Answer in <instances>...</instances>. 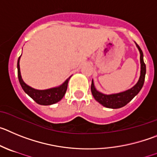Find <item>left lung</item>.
Returning <instances> with one entry per match:
<instances>
[{
  "mask_svg": "<svg viewBox=\"0 0 157 157\" xmlns=\"http://www.w3.org/2000/svg\"><path fill=\"white\" fill-rule=\"evenodd\" d=\"M136 45L139 52H140L141 75L138 83L132 88L129 89V90L126 91H124V92L119 93V94H113L107 95V94H104L102 93L98 92L95 89V87H94L93 80L91 81V90L93 97H94L96 101H98L100 104L107 107V108L118 109L126 105L129 101H131V100L133 99V98L136 94H138V93L141 91V89H142V86H143L144 81H145V73H146V67H145V64L143 61V53H142V51L141 50L140 47L137 44Z\"/></svg>",
  "mask_w": 157,
  "mask_h": 157,
  "instance_id": "1",
  "label": "left lung"
}]
</instances>
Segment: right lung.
<instances>
[{
    "label": "right lung",
    "mask_w": 157,
    "mask_h": 157,
    "mask_svg": "<svg viewBox=\"0 0 157 157\" xmlns=\"http://www.w3.org/2000/svg\"><path fill=\"white\" fill-rule=\"evenodd\" d=\"M19 56L17 63V68H18V77H19V83L22 86L24 91L31 98H33L36 103L40 105H52L55 103L58 102L59 101L63 98V96L66 94V91L67 90V86H68V82L70 77H69L66 81L59 86V87H55V88L47 89V90H36L33 87H29L27 84H26L22 80V77L20 74V69H19Z\"/></svg>",
    "instance_id": "1"
}]
</instances>
